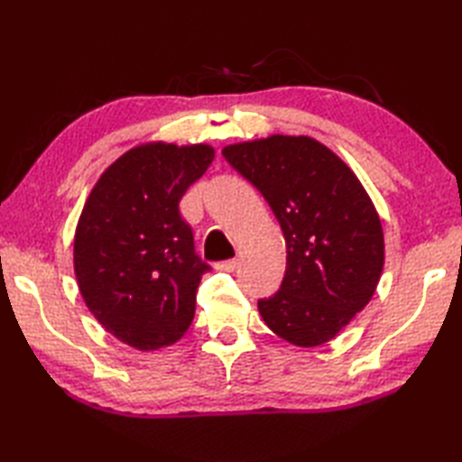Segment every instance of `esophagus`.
Returning a JSON list of instances; mask_svg holds the SVG:
<instances>
[{
	"mask_svg": "<svg viewBox=\"0 0 462 462\" xmlns=\"http://www.w3.org/2000/svg\"><path fill=\"white\" fill-rule=\"evenodd\" d=\"M216 268L218 270H224V272H234L238 268V260L232 258V260H224V262H218L216 263Z\"/></svg>",
	"mask_w": 462,
	"mask_h": 462,
	"instance_id": "34e87169",
	"label": "esophagus"
}]
</instances>
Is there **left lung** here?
I'll list each match as a JSON object with an SVG mask.
<instances>
[{
	"mask_svg": "<svg viewBox=\"0 0 462 462\" xmlns=\"http://www.w3.org/2000/svg\"><path fill=\"white\" fill-rule=\"evenodd\" d=\"M222 154L266 199L286 238V273L273 296L258 300L260 316L293 346L333 339L369 303L385 260L365 189L310 136L273 134Z\"/></svg>",
	"mask_w": 462,
	"mask_h": 462,
	"instance_id": "1",
	"label": "left lung"
}]
</instances>
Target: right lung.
Masks as SVG:
<instances>
[{"instance_id": "obj_1", "label": "right lung", "mask_w": 462, "mask_h": 462, "mask_svg": "<svg viewBox=\"0 0 462 462\" xmlns=\"http://www.w3.org/2000/svg\"><path fill=\"white\" fill-rule=\"evenodd\" d=\"M208 144H144L103 172L75 232L81 296L116 339L151 351L190 328L196 290L210 272L194 250L180 199L208 169Z\"/></svg>"}]
</instances>
